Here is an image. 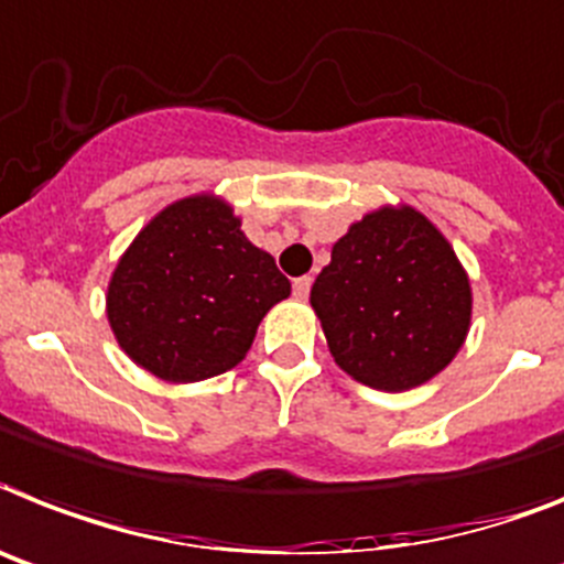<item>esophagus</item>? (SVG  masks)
Returning <instances> with one entry per match:
<instances>
[{
  "label": "esophagus",
  "mask_w": 564,
  "mask_h": 564,
  "mask_svg": "<svg viewBox=\"0 0 564 564\" xmlns=\"http://www.w3.org/2000/svg\"><path fill=\"white\" fill-rule=\"evenodd\" d=\"M310 290H312V278H310V274H304V278H295V281H292V292H295L297 301H304V297L310 295Z\"/></svg>",
  "instance_id": "esophagus-1"
}]
</instances>
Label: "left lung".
Returning a JSON list of instances; mask_svg holds the SVG:
<instances>
[{"label":"left lung","instance_id":"1","mask_svg":"<svg viewBox=\"0 0 564 564\" xmlns=\"http://www.w3.org/2000/svg\"><path fill=\"white\" fill-rule=\"evenodd\" d=\"M310 301L335 364L372 390L401 392L430 381L470 329L467 272L413 206H384L349 226Z\"/></svg>","mask_w":564,"mask_h":564}]
</instances>
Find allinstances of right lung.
I'll return each instance as SVG.
<instances>
[{"label": "right lung", "mask_w": 564, "mask_h": 564, "mask_svg": "<svg viewBox=\"0 0 564 564\" xmlns=\"http://www.w3.org/2000/svg\"><path fill=\"white\" fill-rule=\"evenodd\" d=\"M290 292L229 203L194 194L151 217L126 249L106 312L131 361L163 381L192 384L238 367L263 315Z\"/></svg>", "instance_id": "obj_1"}]
</instances>
